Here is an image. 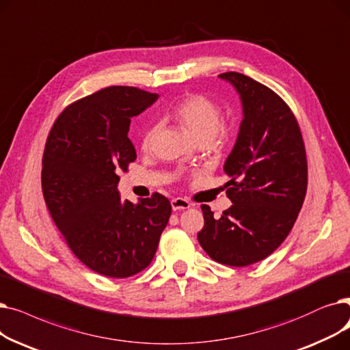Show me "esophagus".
<instances>
[{
	"label": "esophagus",
	"mask_w": 350,
	"mask_h": 350,
	"mask_svg": "<svg viewBox=\"0 0 350 350\" xmlns=\"http://www.w3.org/2000/svg\"><path fill=\"white\" fill-rule=\"evenodd\" d=\"M171 205H172L174 211H182V209L191 208L189 201H187V199H184V198H175V199H172Z\"/></svg>",
	"instance_id": "obj_1"
}]
</instances>
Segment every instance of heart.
<instances>
[{
	"mask_svg": "<svg viewBox=\"0 0 350 350\" xmlns=\"http://www.w3.org/2000/svg\"><path fill=\"white\" fill-rule=\"evenodd\" d=\"M174 118L184 126L188 134L196 139L212 141L218 134L222 122V109L213 99L205 95H189L172 111ZM157 132V125L149 126L142 137V148L151 145Z\"/></svg>",
	"mask_w": 350,
	"mask_h": 350,
	"instance_id": "1",
	"label": "heart"
}]
</instances>
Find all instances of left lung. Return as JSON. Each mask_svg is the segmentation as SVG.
Listing matches in <instances>:
<instances>
[{
  "mask_svg": "<svg viewBox=\"0 0 350 350\" xmlns=\"http://www.w3.org/2000/svg\"><path fill=\"white\" fill-rule=\"evenodd\" d=\"M219 78L238 92L243 115L224 165L232 205L221 218L201 205L198 241L213 260L241 268L269 256L289 235L306 195L308 163L301 129L279 95L239 72Z\"/></svg>",
  "mask_w": 350,
  "mask_h": 350,
  "instance_id": "left-lung-1",
  "label": "left lung"
}]
</instances>
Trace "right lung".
<instances>
[{"label": "right lung", "instance_id": "1", "mask_svg": "<svg viewBox=\"0 0 350 350\" xmlns=\"http://www.w3.org/2000/svg\"><path fill=\"white\" fill-rule=\"evenodd\" d=\"M157 99L132 87L101 90L65 108L45 144L41 180L48 211L74 255L108 278L145 269L171 216L161 193L132 204L118 191V174L137 159L131 118Z\"/></svg>", "mask_w": 350, "mask_h": 350}]
</instances>
